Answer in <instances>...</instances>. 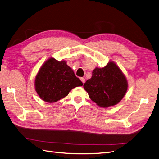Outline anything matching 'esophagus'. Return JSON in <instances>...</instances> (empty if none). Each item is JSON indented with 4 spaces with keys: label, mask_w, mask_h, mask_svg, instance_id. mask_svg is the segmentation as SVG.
Masks as SVG:
<instances>
[{
    "label": "esophagus",
    "mask_w": 159,
    "mask_h": 159,
    "mask_svg": "<svg viewBox=\"0 0 159 159\" xmlns=\"http://www.w3.org/2000/svg\"><path fill=\"white\" fill-rule=\"evenodd\" d=\"M80 80H81L82 82H83V83H85V79H84V77H81V78H80Z\"/></svg>",
    "instance_id": "obj_1"
}]
</instances>
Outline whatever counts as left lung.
I'll return each mask as SVG.
<instances>
[{
	"label": "left lung",
	"mask_w": 159,
	"mask_h": 159,
	"mask_svg": "<svg viewBox=\"0 0 159 159\" xmlns=\"http://www.w3.org/2000/svg\"><path fill=\"white\" fill-rule=\"evenodd\" d=\"M84 89L92 100L101 107H109L119 103L128 89L125 75L113 61L103 68L96 67Z\"/></svg>",
	"instance_id": "8db88e82"
}]
</instances>
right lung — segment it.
<instances>
[{"mask_svg": "<svg viewBox=\"0 0 159 159\" xmlns=\"http://www.w3.org/2000/svg\"><path fill=\"white\" fill-rule=\"evenodd\" d=\"M83 84L66 61H59L54 57L43 63L34 80L37 94L48 103L57 102L67 96L74 88Z\"/></svg>", "mask_w": 159, "mask_h": 159, "instance_id": "obj_1", "label": "right lung"}]
</instances>
